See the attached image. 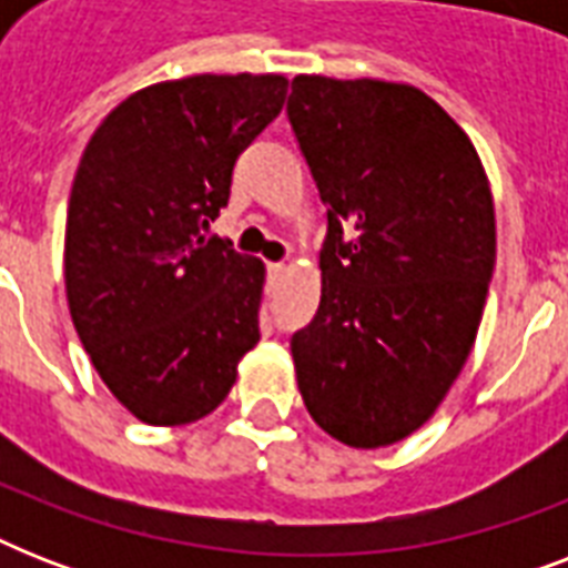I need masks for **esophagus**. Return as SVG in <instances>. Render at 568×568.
Segmentation results:
<instances>
[{
  "label": "esophagus",
  "instance_id": "1",
  "mask_svg": "<svg viewBox=\"0 0 568 568\" xmlns=\"http://www.w3.org/2000/svg\"><path fill=\"white\" fill-rule=\"evenodd\" d=\"M267 274H271V276H283L285 274V265H283V262H271V265H267Z\"/></svg>",
  "mask_w": 568,
  "mask_h": 568
}]
</instances>
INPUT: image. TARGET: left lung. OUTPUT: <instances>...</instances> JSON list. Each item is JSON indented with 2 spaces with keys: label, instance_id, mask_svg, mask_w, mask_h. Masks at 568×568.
Instances as JSON below:
<instances>
[{
  "label": "left lung",
  "instance_id": "left-lung-1",
  "mask_svg": "<svg viewBox=\"0 0 568 568\" xmlns=\"http://www.w3.org/2000/svg\"><path fill=\"white\" fill-rule=\"evenodd\" d=\"M288 120L321 203V306L292 336L303 404L351 448L424 422L466 365L495 267V205L475 144L427 93L294 75Z\"/></svg>",
  "mask_w": 568,
  "mask_h": 568
}]
</instances>
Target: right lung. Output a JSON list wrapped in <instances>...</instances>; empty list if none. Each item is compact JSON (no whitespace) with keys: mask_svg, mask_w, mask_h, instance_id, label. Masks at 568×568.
Returning <instances> with one entry per match:
<instances>
[{"mask_svg":"<svg viewBox=\"0 0 568 568\" xmlns=\"http://www.w3.org/2000/svg\"><path fill=\"white\" fill-rule=\"evenodd\" d=\"M285 91L276 73L150 84L84 146L67 205V303L93 368L138 422L176 427L217 409L256 347L265 265L203 230Z\"/></svg>","mask_w":568,"mask_h":568,"instance_id":"add662e5","label":"right lung"}]
</instances>
